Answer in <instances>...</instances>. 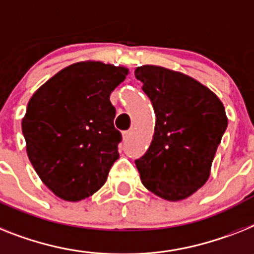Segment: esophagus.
Here are the masks:
<instances>
[{
  "label": "esophagus",
  "instance_id": "1",
  "mask_svg": "<svg viewBox=\"0 0 254 254\" xmlns=\"http://www.w3.org/2000/svg\"><path fill=\"white\" fill-rule=\"evenodd\" d=\"M133 131H134V129H133V127H131V129H129V130L124 131V133H123L124 140L129 139V138H130V135H131V134H133Z\"/></svg>",
  "mask_w": 254,
  "mask_h": 254
}]
</instances>
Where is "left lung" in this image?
I'll return each mask as SVG.
<instances>
[{"label": "left lung", "instance_id": "obj_1", "mask_svg": "<svg viewBox=\"0 0 254 254\" xmlns=\"http://www.w3.org/2000/svg\"><path fill=\"white\" fill-rule=\"evenodd\" d=\"M134 74L156 114L151 146L135 160L140 180L163 199H186L209 178L227 127L225 107L208 87L181 72L142 65Z\"/></svg>", "mask_w": 254, "mask_h": 254}]
</instances>
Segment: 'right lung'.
<instances>
[{
	"mask_svg": "<svg viewBox=\"0 0 254 254\" xmlns=\"http://www.w3.org/2000/svg\"><path fill=\"white\" fill-rule=\"evenodd\" d=\"M127 69L80 62L46 81L22 121L29 161L61 199L78 201L103 186L123 137L114 125L111 93Z\"/></svg>",
	"mask_w": 254,
	"mask_h": 254,
	"instance_id": "add662e5",
	"label": "right lung"
}]
</instances>
